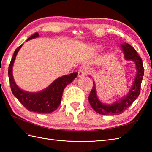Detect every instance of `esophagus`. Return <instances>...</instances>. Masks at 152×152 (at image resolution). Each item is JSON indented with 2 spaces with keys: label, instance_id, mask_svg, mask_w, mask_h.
Returning a JSON list of instances; mask_svg holds the SVG:
<instances>
[{
  "label": "esophagus",
  "instance_id": "34e87169",
  "mask_svg": "<svg viewBox=\"0 0 152 152\" xmlns=\"http://www.w3.org/2000/svg\"><path fill=\"white\" fill-rule=\"evenodd\" d=\"M88 72V69L85 66H82L78 70V76L81 77L86 75V74Z\"/></svg>",
  "mask_w": 152,
  "mask_h": 152
}]
</instances>
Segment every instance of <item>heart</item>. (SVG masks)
I'll return each instance as SVG.
<instances>
[{"instance_id":"1","label":"heart","mask_w":152,"mask_h":152,"mask_svg":"<svg viewBox=\"0 0 152 152\" xmlns=\"http://www.w3.org/2000/svg\"><path fill=\"white\" fill-rule=\"evenodd\" d=\"M93 49L95 51H100L102 49V46L100 45H93Z\"/></svg>"}]
</instances>
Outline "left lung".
I'll use <instances>...</instances> for the list:
<instances>
[{
  "label": "left lung",
  "instance_id": "obj_1",
  "mask_svg": "<svg viewBox=\"0 0 152 152\" xmlns=\"http://www.w3.org/2000/svg\"><path fill=\"white\" fill-rule=\"evenodd\" d=\"M121 48L124 51L125 59L128 61H133L135 63L137 70L136 76L133 86L127 94L111 104H104L99 100L96 95L95 83L93 82L94 86L90 92L88 99L93 109L99 114L117 115L122 114L126 109L129 108L140 93L141 83L144 73L142 61L136 50L130 44L127 43L121 44Z\"/></svg>",
  "mask_w": 152,
  "mask_h": 152
}]
</instances>
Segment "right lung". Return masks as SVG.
I'll return each mask as SVG.
<instances>
[{
  "instance_id": "obj_1",
  "label": "right lung",
  "mask_w": 152,
  "mask_h": 152,
  "mask_svg": "<svg viewBox=\"0 0 152 152\" xmlns=\"http://www.w3.org/2000/svg\"><path fill=\"white\" fill-rule=\"evenodd\" d=\"M39 37L38 33H34L28 38L27 40ZM23 44L14 51L8 67V77L12 92L19 101L28 110L42 114L51 113L59 107L65 87L72 82L78 76V72H73L64 75L56 79L47 88L37 93H31L23 91L16 84L12 74V67L15 59L19 49Z\"/></svg>"
}]
</instances>
